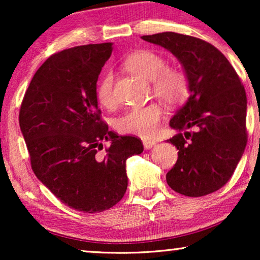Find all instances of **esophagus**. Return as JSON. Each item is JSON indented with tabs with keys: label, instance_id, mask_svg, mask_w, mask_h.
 I'll return each instance as SVG.
<instances>
[{
	"label": "esophagus",
	"instance_id": "1",
	"mask_svg": "<svg viewBox=\"0 0 260 260\" xmlns=\"http://www.w3.org/2000/svg\"><path fill=\"white\" fill-rule=\"evenodd\" d=\"M156 144V141L154 140H143V145L145 149H151Z\"/></svg>",
	"mask_w": 260,
	"mask_h": 260
}]
</instances>
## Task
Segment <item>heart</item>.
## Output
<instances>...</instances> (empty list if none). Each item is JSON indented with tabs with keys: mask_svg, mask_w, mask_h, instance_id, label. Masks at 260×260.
<instances>
[{
	"mask_svg": "<svg viewBox=\"0 0 260 260\" xmlns=\"http://www.w3.org/2000/svg\"><path fill=\"white\" fill-rule=\"evenodd\" d=\"M125 69L136 76L151 81L156 97L169 105L183 102L189 94V78L184 71L167 66V60L158 53L149 49H137L124 59ZM95 98L99 104L111 108L116 104L113 91V74L105 72L95 86ZM162 117V109L157 104L131 108L119 117L116 126L120 133L150 137L157 129Z\"/></svg>",
	"mask_w": 260,
	"mask_h": 260,
	"instance_id": "obj_1",
	"label": "heart"
}]
</instances>
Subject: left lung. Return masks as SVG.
Masks as SVG:
<instances>
[{"label":"left lung","mask_w":260,"mask_h":260,"mask_svg":"<svg viewBox=\"0 0 260 260\" xmlns=\"http://www.w3.org/2000/svg\"><path fill=\"white\" fill-rule=\"evenodd\" d=\"M142 39L168 49L189 78L190 97L170 120L177 161L167 173L173 190L190 198L216 191L233 175L247 143L246 92L218 48L199 38L165 31Z\"/></svg>","instance_id":"1"}]
</instances>
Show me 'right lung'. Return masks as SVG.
Listing matches in <instances>:
<instances>
[{
  "instance_id": "right-lung-1",
  "label": "right lung",
  "mask_w": 260,
  "mask_h": 260,
  "mask_svg": "<svg viewBox=\"0 0 260 260\" xmlns=\"http://www.w3.org/2000/svg\"><path fill=\"white\" fill-rule=\"evenodd\" d=\"M111 53L106 42L51 55L34 74L19 113L34 174L62 204L84 213L122 200L126 158L143 151L140 138L110 131L98 109L95 86Z\"/></svg>"
}]
</instances>
